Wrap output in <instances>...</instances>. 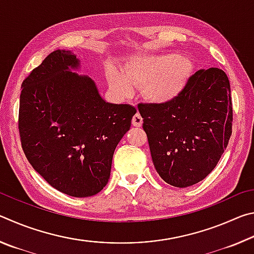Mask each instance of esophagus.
<instances>
[{
    "label": "esophagus",
    "instance_id": "1",
    "mask_svg": "<svg viewBox=\"0 0 254 254\" xmlns=\"http://www.w3.org/2000/svg\"><path fill=\"white\" fill-rule=\"evenodd\" d=\"M142 123H143V119H142V117H141V115L139 114V113H136L134 117L132 118V124H133V127H140L141 126H142Z\"/></svg>",
    "mask_w": 254,
    "mask_h": 254
}]
</instances>
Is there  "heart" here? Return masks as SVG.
Masks as SVG:
<instances>
[{
  "label": "heart",
  "instance_id": "1",
  "mask_svg": "<svg viewBox=\"0 0 254 254\" xmlns=\"http://www.w3.org/2000/svg\"><path fill=\"white\" fill-rule=\"evenodd\" d=\"M123 74L111 69L107 80L112 92L127 96L133 86L141 85V94L154 105L175 102L187 88L195 66L192 60L175 54L141 55L131 58L122 68Z\"/></svg>",
  "mask_w": 254,
  "mask_h": 254
}]
</instances>
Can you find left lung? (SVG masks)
<instances>
[{
    "label": "left lung",
    "mask_w": 254,
    "mask_h": 254,
    "mask_svg": "<svg viewBox=\"0 0 254 254\" xmlns=\"http://www.w3.org/2000/svg\"><path fill=\"white\" fill-rule=\"evenodd\" d=\"M137 109L154 168L167 184L185 188L212 173L232 134L231 87L224 71L200 69L175 102Z\"/></svg>",
    "instance_id": "8db88e82"
}]
</instances>
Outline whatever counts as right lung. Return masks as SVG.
Returning <instances> with one entry per match:
<instances>
[{"mask_svg": "<svg viewBox=\"0 0 254 254\" xmlns=\"http://www.w3.org/2000/svg\"><path fill=\"white\" fill-rule=\"evenodd\" d=\"M70 50L57 49L22 83L19 131L25 157L50 186L72 197L109 183L114 150L135 107L106 102Z\"/></svg>", "mask_w": 254, "mask_h": 254, "instance_id": "1", "label": "right lung"}]
</instances>
